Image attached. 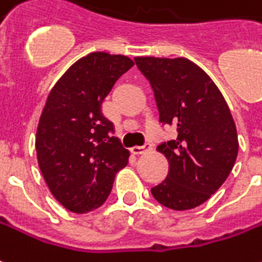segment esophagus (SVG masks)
I'll return each mask as SVG.
<instances>
[{
    "mask_svg": "<svg viewBox=\"0 0 262 262\" xmlns=\"http://www.w3.org/2000/svg\"><path fill=\"white\" fill-rule=\"evenodd\" d=\"M130 150L133 155H142V153H144V151H149V150H151V144L146 143L144 146H135V147H132Z\"/></svg>",
    "mask_w": 262,
    "mask_h": 262,
    "instance_id": "obj_1",
    "label": "esophagus"
}]
</instances>
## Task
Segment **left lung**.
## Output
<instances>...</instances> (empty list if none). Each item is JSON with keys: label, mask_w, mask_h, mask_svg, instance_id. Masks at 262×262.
<instances>
[{"label": "left lung", "mask_w": 262, "mask_h": 262, "mask_svg": "<svg viewBox=\"0 0 262 262\" xmlns=\"http://www.w3.org/2000/svg\"><path fill=\"white\" fill-rule=\"evenodd\" d=\"M135 61L153 88L160 122L177 126L174 140L157 146L169 162V174L151 194L171 210L197 207L226 182L238 155L230 107L213 79L187 58Z\"/></svg>", "instance_id": "obj_1"}]
</instances>
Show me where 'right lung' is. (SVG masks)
Segmentation results:
<instances>
[{"mask_svg": "<svg viewBox=\"0 0 262 262\" xmlns=\"http://www.w3.org/2000/svg\"><path fill=\"white\" fill-rule=\"evenodd\" d=\"M133 65L126 55L92 52L69 67L47 98L36 129V159L52 195L72 213L100 207L116 173L127 164L130 153L113 136L102 103Z\"/></svg>", "mask_w": 262, "mask_h": 262, "instance_id": "right-lung-1", "label": "right lung"}]
</instances>
